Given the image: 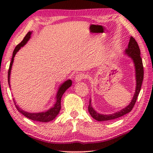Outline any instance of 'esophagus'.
I'll return each instance as SVG.
<instances>
[{
    "mask_svg": "<svg viewBox=\"0 0 153 153\" xmlns=\"http://www.w3.org/2000/svg\"><path fill=\"white\" fill-rule=\"evenodd\" d=\"M86 77V76L84 74L81 73V74H77L76 77V82H79V81H82V79H85Z\"/></svg>",
    "mask_w": 153,
    "mask_h": 153,
    "instance_id": "obj_1",
    "label": "esophagus"
}]
</instances>
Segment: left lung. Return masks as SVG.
Returning a JSON list of instances; mask_svg holds the SVG:
<instances>
[{
    "label": "left lung",
    "instance_id": "obj_1",
    "mask_svg": "<svg viewBox=\"0 0 153 153\" xmlns=\"http://www.w3.org/2000/svg\"><path fill=\"white\" fill-rule=\"evenodd\" d=\"M126 54H127L129 56L133 59L134 63L135 64L136 67V92L134 94V97H133V99L131 100L128 107L123 108L120 111H118L117 113L111 114V115H101L96 112V111L93 109V108L91 105V102H89L88 105V111L92 117L94 119V120L97 121H108L111 120H114V119H117L121 117L126 114L128 113L132 110L134 108V106L135 105L136 102L137 98H138V94L140 91L142 83L143 81L144 78V68H143V64H142V60L140 56V48L138 46V43H137L136 40L134 39V38L131 36L130 40H129L128 47L126 49Z\"/></svg>",
    "mask_w": 153,
    "mask_h": 153
}]
</instances>
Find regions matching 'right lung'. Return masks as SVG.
I'll return each mask as SVG.
<instances>
[{"label": "right lung", "mask_w": 153, "mask_h": 153, "mask_svg": "<svg viewBox=\"0 0 153 153\" xmlns=\"http://www.w3.org/2000/svg\"><path fill=\"white\" fill-rule=\"evenodd\" d=\"M31 33L32 32H29L26 35H25V36L22 42H21L19 45H17L16 46V47L15 48L13 51V56H12L11 61V63H10L9 71H8V82H9V87H10V83H9L10 74H11V67H12L13 63V59L15 57V54L17 53V52L19 50L20 48L22 47V46H24L25 44H26L28 40L30 39ZM71 84H72L71 80L69 79L67 80V81L65 82L63 84L61 85L58 90L57 94H56V101L55 105H54V107L53 108H51V109L48 110L47 111H45V112H42V113H30L25 112V111L22 110V108H20L18 106L15 105V107H16L17 109L21 113L23 114L25 117L30 119L31 120L41 121V122H48V121L54 120V119L56 117V115L59 114V111L61 110V100L62 96H63V94H64V92L66 91V90L67 88H69L71 86Z\"/></svg>", "instance_id": "1"}]
</instances>
